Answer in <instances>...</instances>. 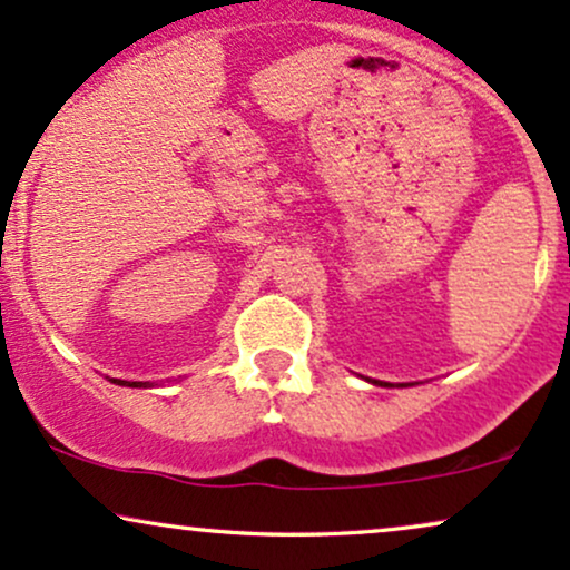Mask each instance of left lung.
Instances as JSON below:
<instances>
[{
	"mask_svg": "<svg viewBox=\"0 0 570 570\" xmlns=\"http://www.w3.org/2000/svg\"><path fill=\"white\" fill-rule=\"evenodd\" d=\"M365 381H371V384L376 386H394V384H386V381H373V379H365ZM397 386H411V384H397Z\"/></svg>",
	"mask_w": 570,
	"mask_h": 570,
	"instance_id": "left-lung-1",
	"label": "left lung"
}]
</instances>
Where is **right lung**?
<instances>
[{"mask_svg":"<svg viewBox=\"0 0 570 570\" xmlns=\"http://www.w3.org/2000/svg\"><path fill=\"white\" fill-rule=\"evenodd\" d=\"M111 381L119 386H151L149 381H122V379H111Z\"/></svg>","mask_w":570,"mask_h":570,"instance_id":"right-lung-1","label":"right lung"}]
</instances>
